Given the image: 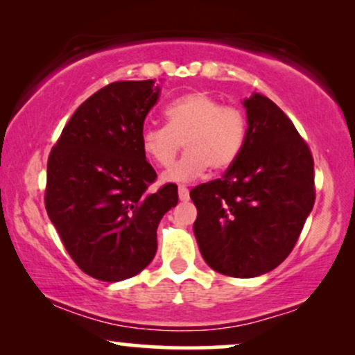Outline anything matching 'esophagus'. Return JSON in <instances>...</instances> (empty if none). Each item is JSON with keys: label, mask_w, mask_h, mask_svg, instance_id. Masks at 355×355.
<instances>
[{"label": "esophagus", "mask_w": 355, "mask_h": 355, "mask_svg": "<svg viewBox=\"0 0 355 355\" xmlns=\"http://www.w3.org/2000/svg\"><path fill=\"white\" fill-rule=\"evenodd\" d=\"M178 193H179V200H182V202L189 200V189L186 186H179Z\"/></svg>", "instance_id": "obj_1"}]
</instances>
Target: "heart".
<instances>
[{"mask_svg": "<svg viewBox=\"0 0 355 355\" xmlns=\"http://www.w3.org/2000/svg\"><path fill=\"white\" fill-rule=\"evenodd\" d=\"M168 125H147L140 144L158 166H169L179 150L186 153L163 174V181H191L208 168L226 169L237 162L247 140L245 113L208 92H192L164 110Z\"/></svg>", "mask_w": 355, "mask_h": 355, "instance_id": "b5f03b06", "label": "heart"}]
</instances>
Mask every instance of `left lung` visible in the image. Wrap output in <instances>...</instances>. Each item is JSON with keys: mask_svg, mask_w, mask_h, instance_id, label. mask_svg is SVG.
<instances>
[{"mask_svg": "<svg viewBox=\"0 0 355 355\" xmlns=\"http://www.w3.org/2000/svg\"><path fill=\"white\" fill-rule=\"evenodd\" d=\"M247 140L221 179L193 187V223L207 265L234 278L275 270L315 203L313 158L293 121L260 94L244 100Z\"/></svg>", "mask_w": 355, "mask_h": 355, "instance_id": "8db88e82", "label": "left lung"}]
</instances>
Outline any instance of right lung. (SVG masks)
Returning a JSON list of instances; mask_svg holds the SVG:
<instances>
[{"instance_id":"add662e5","label":"right lung","mask_w":355,"mask_h":355,"mask_svg":"<svg viewBox=\"0 0 355 355\" xmlns=\"http://www.w3.org/2000/svg\"><path fill=\"white\" fill-rule=\"evenodd\" d=\"M159 96L155 80H121L87 98L51 148L45 207L67 254L92 278L116 283L157 254V230L178 205V186L157 173L140 144Z\"/></svg>"}]
</instances>
